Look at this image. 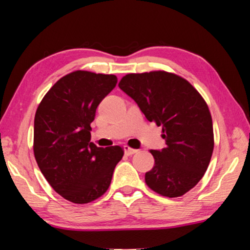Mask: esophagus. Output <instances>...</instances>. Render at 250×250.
Wrapping results in <instances>:
<instances>
[{"label": "esophagus", "mask_w": 250, "mask_h": 250, "mask_svg": "<svg viewBox=\"0 0 250 250\" xmlns=\"http://www.w3.org/2000/svg\"><path fill=\"white\" fill-rule=\"evenodd\" d=\"M138 151H139V150L129 148V146H124V153H125L126 156H132V155H134V153H136Z\"/></svg>", "instance_id": "34e87169"}]
</instances>
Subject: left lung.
Listing matches in <instances>:
<instances>
[{"mask_svg":"<svg viewBox=\"0 0 250 250\" xmlns=\"http://www.w3.org/2000/svg\"><path fill=\"white\" fill-rule=\"evenodd\" d=\"M118 86L163 128L166 146L150 151L155 166L146 173V186L165 197L183 196L201 180L213 155L207 104L189 82L166 71L128 74Z\"/></svg>","mask_w":250,"mask_h":250,"instance_id":"8db88e82","label":"left lung"}]
</instances>
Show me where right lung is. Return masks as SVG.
Returning a JSON list of instances; mask_svg holds the SVG:
<instances>
[{
	"mask_svg": "<svg viewBox=\"0 0 250 250\" xmlns=\"http://www.w3.org/2000/svg\"><path fill=\"white\" fill-rule=\"evenodd\" d=\"M117 81L115 75L74 71L50 88L36 110V163L54 191L71 203L101 197L124 155L119 146L99 148L90 142L95 110Z\"/></svg>",
	"mask_w": 250,
	"mask_h": 250,
	"instance_id": "right-lung-1",
	"label": "right lung"
}]
</instances>
